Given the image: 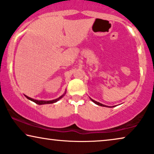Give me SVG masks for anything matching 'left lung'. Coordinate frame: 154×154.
Here are the masks:
<instances>
[{
	"label": "left lung",
	"instance_id": "1",
	"mask_svg": "<svg viewBox=\"0 0 154 154\" xmlns=\"http://www.w3.org/2000/svg\"><path fill=\"white\" fill-rule=\"evenodd\" d=\"M91 100L93 101V103H95V104H97V105H100V106H103V107H107V106H106V105H103V104H101V103H98V102H97V101H95V100H93V99H91Z\"/></svg>",
	"mask_w": 154,
	"mask_h": 154
}]
</instances>
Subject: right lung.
Returning <instances> with one entry per match:
<instances>
[{"label":"right lung","instance_id":"obj_1","mask_svg":"<svg viewBox=\"0 0 154 154\" xmlns=\"http://www.w3.org/2000/svg\"><path fill=\"white\" fill-rule=\"evenodd\" d=\"M63 95H61V97H59V98L55 99V100H49V101H45V100H34V99H32V98H31V97H29L26 96V95H25V97H27V99L33 101L34 103H35L36 104H37V105H43V104H51V103H56V102H57L58 100H59V99H61V97H62L63 96Z\"/></svg>","mask_w":154,"mask_h":154}]
</instances>
